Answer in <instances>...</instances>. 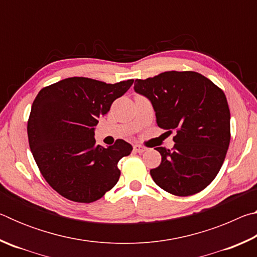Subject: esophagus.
<instances>
[{
  "label": "esophagus",
  "instance_id": "esophagus-1",
  "mask_svg": "<svg viewBox=\"0 0 257 257\" xmlns=\"http://www.w3.org/2000/svg\"><path fill=\"white\" fill-rule=\"evenodd\" d=\"M134 151L137 152V153H143V152L146 151V149H145L144 146H142V145H139V144H135L134 145Z\"/></svg>",
  "mask_w": 257,
  "mask_h": 257
}]
</instances>
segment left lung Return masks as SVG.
I'll return each mask as SVG.
<instances>
[{"label":"left lung","mask_w":257,"mask_h":257,"mask_svg":"<svg viewBox=\"0 0 257 257\" xmlns=\"http://www.w3.org/2000/svg\"><path fill=\"white\" fill-rule=\"evenodd\" d=\"M135 92L154 107L160 128L172 133V150L156 147L162 161L152 169L156 185L176 196H190L214 180L230 143V110L223 90L195 71H165L136 79Z\"/></svg>","instance_id":"left-lung-1"}]
</instances>
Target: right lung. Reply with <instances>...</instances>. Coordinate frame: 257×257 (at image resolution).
Here are the masks:
<instances>
[{"instance_id": "add662e5", "label": "right lung", "mask_w": 257, "mask_h": 257, "mask_svg": "<svg viewBox=\"0 0 257 257\" xmlns=\"http://www.w3.org/2000/svg\"><path fill=\"white\" fill-rule=\"evenodd\" d=\"M134 79L116 84L71 77L46 86L34 99L27 133L42 176L61 196L92 203L119 180V161L133 151L116 139L107 149L96 145L94 127Z\"/></svg>"}]
</instances>
